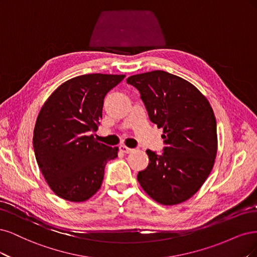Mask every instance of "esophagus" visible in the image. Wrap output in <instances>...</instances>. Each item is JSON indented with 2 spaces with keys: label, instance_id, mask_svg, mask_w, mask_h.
Here are the masks:
<instances>
[{
  "label": "esophagus",
  "instance_id": "esophagus-1",
  "mask_svg": "<svg viewBox=\"0 0 257 257\" xmlns=\"http://www.w3.org/2000/svg\"><path fill=\"white\" fill-rule=\"evenodd\" d=\"M119 150H120L122 153H125V154H129V153H132V152L135 151L134 148L127 147V146H125V145H120V146H119Z\"/></svg>",
  "mask_w": 257,
  "mask_h": 257
}]
</instances>
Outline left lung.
I'll use <instances>...</instances> for the list:
<instances>
[{"label":"left lung","mask_w":257,"mask_h":257,"mask_svg":"<svg viewBox=\"0 0 257 257\" xmlns=\"http://www.w3.org/2000/svg\"><path fill=\"white\" fill-rule=\"evenodd\" d=\"M144 102L148 116L163 128L162 155L147 150V168L138 180L156 202L187 201L210 174L217 155V122L204 95L190 82L163 70L127 79Z\"/></svg>","instance_id":"8db88e82"}]
</instances>
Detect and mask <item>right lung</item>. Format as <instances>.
<instances>
[{"label": "right lung", "instance_id": "add662e5", "mask_svg": "<svg viewBox=\"0 0 257 257\" xmlns=\"http://www.w3.org/2000/svg\"><path fill=\"white\" fill-rule=\"evenodd\" d=\"M125 74H83L57 87L41 107L33 137L38 167L52 191L83 202L102 184L106 162L117 147L99 143L92 134L102 118L103 99Z\"/></svg>", "mask_w": 257, "mask_h": 257}]
</instances>
